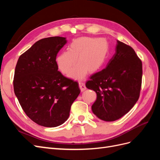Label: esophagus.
Listing matches in <instances>:
<instances>
[{
	"label": "esophagus",
	"mask_w": 160,
	"mask_h": 160,
	"mask_svg": "<svg viewBox=\"0 0 160 160\" xmlns=\"http://www.w3.org/2000/svg\"><path fill=\"white\" fill-rule=\"evenodd\" d=\"M79 88H80L81 91H85L86 89V87L85 85V83H82V82H79Z\"/></svg>",
	"instance_id": "obj_1"
}]
</instances>
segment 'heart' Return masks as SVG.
Instances as JSON below:
<instances>
[{
	"instance_id": "heart-1",
	"label": "heart",
	"mask_w": 160,
	"mask_h": 160,
	"mask_svg": "<svg viewBox=\"0 0 160 160\" xmlns=\"http://www.w3.org/2000/svg\"><path fill=\"white\" fill-rule=\"evenodd\" d=\"M109 52V43L105 38L81 37L72 41L68 51L61 52L56 57L58 69L63 74L71 72L72 78L80 79L89 72L99 71L105 65Z\"/></svg>"
}]
</instances>
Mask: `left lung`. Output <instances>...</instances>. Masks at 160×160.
Returning a JSON list of instances; mask_svg holds the SVG:
<instances>
[{
    "label": "left lung",
    "instance_id": "8db88e82",
    "mask_svg": "<svg viewBox=\"0 0 160 160\" xmlns=\"http://www.w3.org/2000/svg\"><path fill=\"white\" fill-rule=\"evenodd\" d=\"M115 50L105 68L92 75L85 85L97 94L92 111L105 122L128 113L138 101L142 86V63L135 51L119 41Z\"/></svg>",
    "mask_w": 160,
    "mask_h": 160
}]
</instances>
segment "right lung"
<instances>
[{
  "label": "right lung",
  "instance_id": "1",
  "mask_svg": "<svg viewBox=\"0 0 160 160\" xmlns=\"http://www.w3.org/2000/svg\"><path fill=\"white\" fill-rule=\"evenodd\" d=\"M66 43L65 37L42 38L19 57L15 67L14 93L26 115L41 126L64 123L80 93L79 83L62 75L56 64Z\"/></svg>",
  "mask_w": 160,
  "mask_h": 160
}]
</instances>
